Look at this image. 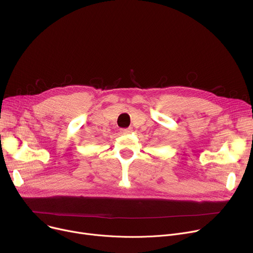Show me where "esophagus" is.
Instances as JSON below:
<instances>
[{"instance_id":"34e87169","label":"esophagus","mask_w":253,"mask_h":253,"mask_svg":"<svg viewBox=\"0 0 253 253\" xmlns=\"http://www.w3.org/2000/svg\"><path fill=\"white\" fill-rule=\"evenodd\" d=\"M132 131V128L131 127H128V128H123L122 130H121V132L123 133V134H127V133H129V132H131Z\"/></svg>"}]
</instances>
